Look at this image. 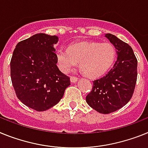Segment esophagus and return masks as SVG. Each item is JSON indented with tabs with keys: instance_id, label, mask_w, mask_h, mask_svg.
<instances>
[{
	"instance_id": "obj_1",
	"label": "esophagus",
	"mask_w": 148,
	"mask_h": 148,
	"mask_svg": "<svg viewBox=\"0 0 148 148\" xmlns=\"http://www.w3.org/2000/svg\"><path fill=\"white\" fill-rule=\"evenodd\" d=\"M77 79L78 77H77L75 76H71V83H76V82L77 81Z\"/></svg>"
}]
</instances>
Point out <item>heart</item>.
Wrapping results in <instances>:
<instances>
[{
	"mask_svg": "<svg viewBox=\"0 0 148 148\" xmlns=\"http://www.w3.org/2000/svg\"><path fill=\"white\" fill-rule=\"evenodd\" d=\"M116 51L110 43L82 42L70 45L69 49L56 52L57 65L64 73H69L77 65L89 77H97L106 73L115 59Z\"/></svg>",
	"mask_w": 148,
	"mask_h": 148,
	"instance_id": "heart-1",
	"label": "heart"
}]
</instances>
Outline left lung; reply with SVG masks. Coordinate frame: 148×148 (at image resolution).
I'll return each mask as SVG.
<instances>
[{
	"label": "left lung",
	"mask_w": 148,
	"mask_h": 148,
	"mask_svg": "<svg viewBox=\"0 0 148 148\" xmlns=\"http://www.w3.org/2000/svg\"><path fill=\"white\" fill-rule=\"evenodd\" d=\"M105 36L115 46L117 60L109 72L93 81L86 102L92 109L109 114L121 109L130 101L137 80V59L132 47L115 36Z\"/></svg>",
	"instance_id": "1"
}]
</instances>
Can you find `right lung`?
<instances>
[{"label":"right lung","instance_id":"1","mask_svg":"<svg viewBox=\"0 0 148 148\" xmlns=\"http://www.w3.org/2000/svg\"><path fill=\"white\" fill-rule=\"evenodd\" d=\"M56 36L38 33L18 42L10 62V75L18 98L38 112L57 104L70 78L56 65Z\"/></svg>","mask_w":148,"mask_h":148}]
</instances>
